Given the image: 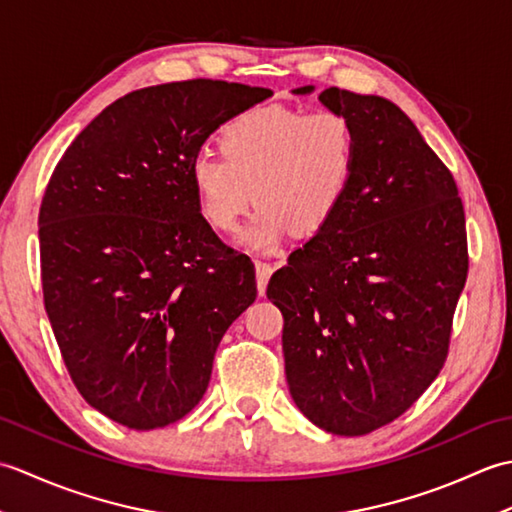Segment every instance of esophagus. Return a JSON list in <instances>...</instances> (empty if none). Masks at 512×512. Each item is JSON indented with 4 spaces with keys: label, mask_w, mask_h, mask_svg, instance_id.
<instances>
[{
    "label": "esophagus",
    "mask_w": 512,
    "mask_h": 512,
    "mask_svg": "<svg viewBox=\"0 0 512 512\" xmlns=\"http://www.w3.org/2000/svg\"><path fill=\"white\" fill-rule=\"evenodd\" d=\"M255 270H257V290H259V295H264L268 279H270V275H273V266L266 262H255Z\"/></svg>",
    "instance_id": "obj_1"
}]
</instances>
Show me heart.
<instances>
[{
    "mask_svg": "<svg viewBox=\"0 0 512 512\" xmlns=\"http://www.w3.org/2000/svg\"><path fill=\"white\" fill-rule=\"evenodd\" d=\"M217 140L222 156L200 151L191 160L195 202L220 233H235L257 202L242 235L255 250H273L290 231H323L350 191L356 132L336 110L257 107L231 118Z\"/></svg>",
    "mask_w": 512,
    "mask_h": 512,
    "instance_id": "obj_1",
    "label": "heart"
}]
</instances>
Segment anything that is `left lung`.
<instances>
[{
  "label": "left lung",
  "mask_w": 512,
  "mask_h": 512,
  "mask_svg": "<svg viewBox=\"0 0 512 512\" xmlns=\"http://www.w3.org/2000/svg\"><path fill=\"white\" fill-rule=\"evenodd\" d=\"M319 101L354 125V178L334 220L290 253L266 295L284 314L299 411L328 433L365 436L402 416L447 361L469 273L464 206L398 105L339 88Z\"/></svg>",
  "instance_id": "8db88e82"
}]
</instances>
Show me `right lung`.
Returning <instances> with one entry per match:
<instances>
[{"label":"right lung","instance_id":"obj_1","mask_svg":"<svg viewBox=\"0 0 512 512\" xmlns=\"http://www.w3.org/2000/svg\"><path fill=\"white\" fill-rule=\"evenodd\" d=\"M268 96L211 79L129 92L54 167L39 211L43 303L76 389L123 427L187 416L257 297L253 262L200 215L189 167L217 127Z\"/></svg>","mask_w":512,"mask_h":512}]
</instances>
